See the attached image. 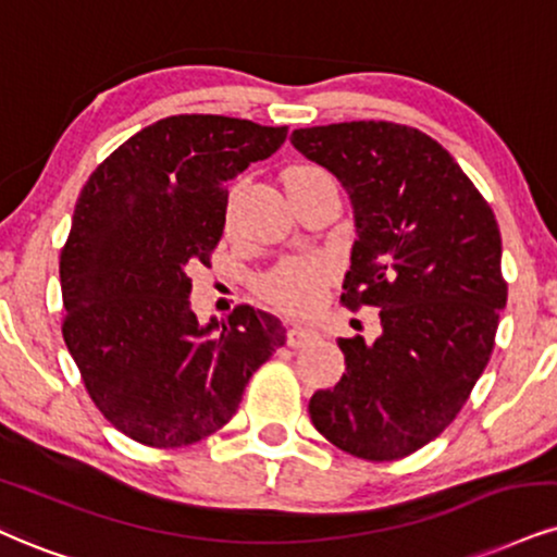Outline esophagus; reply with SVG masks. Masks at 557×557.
Instances as JSON below:
<instances>
[{
	"mask_svg": "<svg viewBox=\"0 0 557 557\" xmlns=\"http://www.w3.org/2000/svg\"><path fill=\"white\" fill-rule=\"evenodd\" d=\"M312 341H318V331H312V327L292 325L289 331H286V346H292V348L310 346Z\"/></svg>",
	"mask_w": 557,
	"mask_h": 557,
	"instance_id": "esophagus-1",
	"label": "esophagus"
}]
</instances>
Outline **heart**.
<instances>
[{
	"mask_svg": "<svg viewBox=\"0 0 557 557\" xmlns=\"http://www.w3.org/2000/svg\"><path fill=\"white\" fill-rule=\"evenodd\" d=\"M322 173L314 164H297V168L286 170L284 181L289 183L299 175ZM237 198V188L230 194V211ZM331 281V265L325 260H286L278 268H273L268 276L260 281V292L263 297L276 305L284 312H307L318 305L322 289Z\"/></svg>",
	"mask_w": 557,
	"mask_h": 557,
	"instance_id": "heart-1",
	"label": "heart"
}]
</instances>
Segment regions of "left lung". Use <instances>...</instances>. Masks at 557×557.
Masks as SVG:
<instances>
[{"mask_svg":"<svg viewBox=\"0 0 557 557\" xmlns=\"http://www.w3.org/2000/svg\"><path fill=\"white\" fill-rule=\"evenodd\" d=\"M292 144L343 183L356 239L341 305L376 307L382 335L338 338L346 372L310 400L314 429L348 455L395 462L459 416L506 307L493 209L446 149L413 126L348 121Z\"/></svg>","mask_w":557,"mask_h":557,"instance_id":"obj_1","label":"left lung"}]
</instances>
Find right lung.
I'll use <instances>...</instances> for the list:
<instances>
[{"label":"right lung","mask_w":557,"mask_h":557,"mask_svg":"<svg viewBox=\"0 0 557 557\" xmlns=\"http://www.w3.org/2000/svg\"><path fill=\"white\" fill-rule=\"evenodd\" d=\"M286 132L170 115L123 141L82 188L59 258L61 333L95 408L134 442L175 449L211 436L284 346L281 320L250 305L198 325L188 294L222 239L226 183Z\"/></svg>","instance_id":"right-lung-1"}]
</instances>
